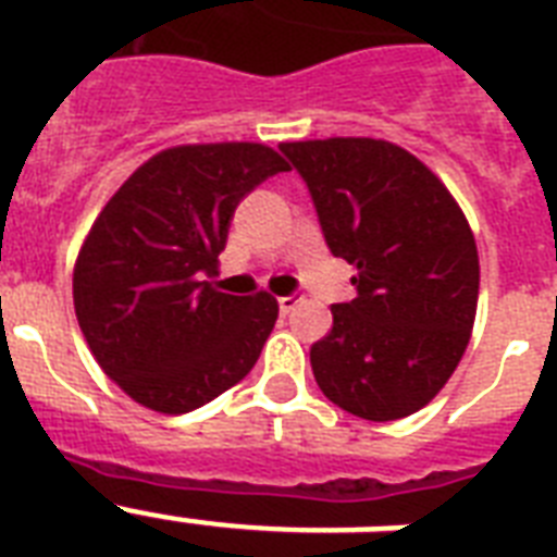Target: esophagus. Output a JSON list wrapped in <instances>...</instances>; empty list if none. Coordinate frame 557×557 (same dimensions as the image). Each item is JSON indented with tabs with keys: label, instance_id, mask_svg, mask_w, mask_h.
<instances>
[{
	"label": "esophagus",
	"instance_id": "34e87169",
	"mask_svg": "<svg viewBox=\"0 0 557 557\" xmlns=\"http://www.w3.org/2000/svg\"><path fill=\"white\" fill-rule=\"evenodd\" d=\"M277 304H280V312H283V314H288V312H292V309H295V306H297V304H300V297H297V295L280 297Z\"/></svg>",
	"mask_w": 557,
	"mask_h": 557
}]
</instances>
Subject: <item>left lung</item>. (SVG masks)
Listing matches in <instances>:
<instances>
[{
  "label": "left lung",
  "instance_id": "1",
  "mask_svg": "<svg viewBox=\"0 0 557 557\" xmlns=\"http://www.w3.org/2000/svg\"><path fill=\"white\" fill-rule=\"evenodd\" d=\"M312 193L330 251L358 274L332 306L312 372L332 405L370 422L422 410L474 330L480 257L466 213L422 161L381 138L280 144Z\"/></svg>",
  "mask_w": 557,
  "mask_h": 557
}]
</instances>
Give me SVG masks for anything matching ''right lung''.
<instances>
[{"label": "right lung", "mask_w": 557, "mask_h": 557, "mask_svg": "<svg viewBox=\"0 0 557 557\" xmlns=\"http://www.w3.org/2000/svg\"><path fill=\"white\" fill-rule=\"evenodd\" d=\"M286 170L265 144H182L144 161L103 205L74 262V314L133 401L190 413L257 364L277 300L225 295L201 274L216 269L236 205Z\"/></svg>", "instance_id": "1"}]
</instances>
